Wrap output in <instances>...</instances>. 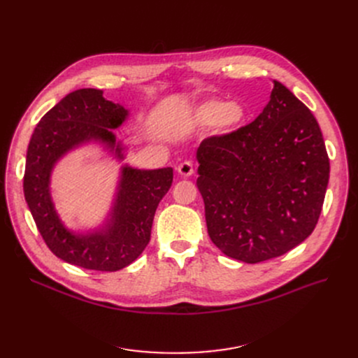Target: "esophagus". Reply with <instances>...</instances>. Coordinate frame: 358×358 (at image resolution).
<instances>
[{
	"mask_svg": "<svg viewBox=\"0 0 358 358\" xmlns=\"http://www.w3.org/2000/svg\"><path fill=\"white\" fill-rule=\"evenodd\" d=\"M177 169H178V174L181 177H192L194 174V166H193V164L190 161L181 162Z\"/></svg>",
	"mask_w": 358,
	"mask_h": 358,
	"instance_id": "esophagus-1",
	"label": "esophagus"
}]
</instances>
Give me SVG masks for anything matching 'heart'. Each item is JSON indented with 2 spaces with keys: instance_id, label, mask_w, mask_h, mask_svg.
<instances>
[{
  "instance_id": "heart-1",
  "label": "heart",
  "mask_w": 358,
  "mask_h": 358,
  "mask_svg": "<svg viewBox=\"0 0 358 358\" xmlns=\"http://www.w3.org/2000/svg\"><path fill=\"white\" fill-rule=\"evenodd\" d=\"M196 119L201 124H215L222 134H229L243 124L247 113L236 103L227 104L220 100H209L197 107Z\"/></svg>"
}]
</instances>
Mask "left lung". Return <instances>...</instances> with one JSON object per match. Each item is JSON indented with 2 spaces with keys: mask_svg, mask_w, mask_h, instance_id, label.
Listing matches in <instances>:
<instances>
[{
  "mask_svg": "<svg viewBox=\"0 0 358 358\" xmlns=\"http://www.w3.org/2000/svg\"><path fill=\"white\" fill-rule=\"evenodd\" d=\"M197 161L208 232L224 255L257 264L289 252L313 232L329 158L315 116L281 83L274 81L254 122L206 138Z\"/></svg>",
  "mask_w": 358,
  "mask_h": 358,
  "instance_id": "1",
  "label": "left lung"
}]
</instances>
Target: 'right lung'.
I'll list each match as a JSON object with an SVG mask.
<instances>
[{
  "label": "right lung",
  "mask_w": 358,
  "mask_h": 358,
  "mask_svg": "<svg viewBox=\"0 0 358 358\" xmlns=\"http://www.w3.org/2000/svg\"><path fill=\"white\" fill-rule=\"evenodd\" d=\"M127 110L103 97L94 88L77 90L37 123L27 149L24 197L48 248L72 266L96 271H117L131 264L146 248L162 197L173 184V168L136 169L124 166L110 222L103 231L75 235L56 215L49 194L55 162L69 149L88 141H100L115 149L110 129L119 127ZM120 145L116 152L122 158Z\"/></svg>",
  "instance_id": "1"
}]
</instances>
